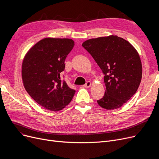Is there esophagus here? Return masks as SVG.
I'll return each mask as SVG.
<instances>
[{"mask_svg":"<svg viewBox=\"0 0 159 159\" xmlns=\"http://www.w3.org/2000/svg\"><path fill=\"white\" fill-rule=\"evenodd\" d=\"M91 82H89V81H88L86 84L84 85V86L85 87V88H89L90 86H91Z\"/></svg>","mask_w":159,"mask_h":159,"instance_id":"obj_1","label":"esophagus"}]
</instances>
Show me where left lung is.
I'll return each mask as SVG.
<instances>
[{"label":"left lung","mask_w":159,"mask_h":159,"mask_svg":"<svg viewBox=\"0 0 159 159\" xmlns=\"http://www.w3.org/2000/svg\"><path fill=\"white\" fill-rule=\"evenodd\" d=\"M82 45L104 74L106 91L98 104L108 110L120 107L136 93L141 81L143 68L137 51L116 35L89 39Z\"/></svg>","instance_id":"obj_1"}]
</instances>
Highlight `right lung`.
Instances as JSON below:
<instances>
[{"instance_id":"1","label":"right lung","mask_w":159,"mask_h":159,"mask_svg":"<svg viewBox=\"0 0 159 159\" xmlns=\"http://www.w3.org/2000/svg\"><path fill=\"white\" fill-rule=\"evenodd\" d=\"M74 45L70 39L45 38L30 48L24 58L22 78L25 89L46 110H62L75 93V90L61 80L60 75Z\"/></svg>"}]
</instances>
